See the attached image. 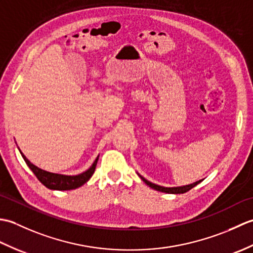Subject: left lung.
<instances>
[{
  "instance_id": "left-lung-1",
  "label": "left lung",
  "mask_w": 253,
  "mask_h": 253,
  "mask_svg": "<svg viewBox=\"0 0 253 253\" xmlns=\"http://www.w3.org/2000/svg\"><path fill=\"white\" fill-rule=\"evenodd\" d=\"M141 177V176H140ZM141 179L146 182V184L149 186L153 188V189L158 190V191H162V192H166V193H185L187 191H189L190 189H192L193 187L197 186L199 182H201V180H199L197 182H195V184H191V185H187V186H182V187H173V188H165V187H162V186H159V185H155V184H152V182H150L149 180L144 179L143 177H141Z\"/></svg>"
}]
</instances>
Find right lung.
<instances>
[{
    "mask_svg": "<svg viewBox=\"0 0 253 253\" xmlns=\"http://www.w3.org/2000/svg\"><path fill=\"white\" fill-rule=\"evenodd\" d=\"M21 155H23L26 164L29 166V169L32 171H34V174L36 175L37 178L41 181V184H43L46 188L53 190H72V189H76V188L80 186H83L90 179V177L94 173L95 166L99 160V157H98L95 159L93 164L91 165V168L88 170H85L83 174L77 175V176H65V175L49 173V171L38 169L37 166L30 163V161L27 159L23 153H21Z\"/></svg>",
    "mask_w": 253,
    "mask_h": 253,
    "instance_id": "add662e5",
    "label": "right lung"
}]
</instances>
